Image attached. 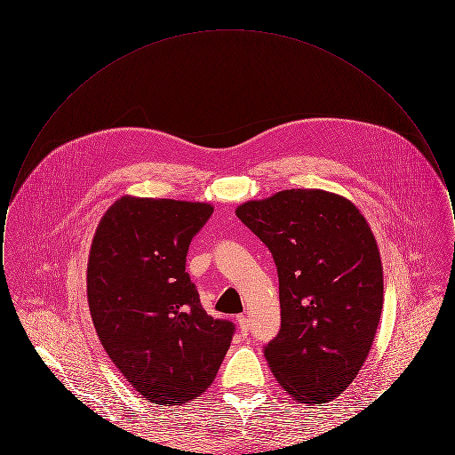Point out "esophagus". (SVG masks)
Returning a JSON list of instances; mask_svg holds the SVG:
<instances>
[{
	"label": "esophagus",
	"instance_id": "esophagus-1",
	"mask_svg": "<svg viewBox=\"0 0 455 455\" xmlns=\"http://www.w3.org/2000/svg\"><path fill=\"white\" fill-rule=\"evenodd\" d=\"M237 325H238V331H240V334L242 336H247V332H249V321H247V317L245 315H237Z\"/></svg>",
	"mask_w": 455,
	"mask_h": 455
}]
</instances>
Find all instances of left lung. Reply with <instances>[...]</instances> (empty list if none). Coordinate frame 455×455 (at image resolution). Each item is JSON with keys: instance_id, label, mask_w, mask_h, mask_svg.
<instances>
[{"instance_id": "1", "label": "left lung", "mask_w": 455, "mask_h": 455, "mask_svg": "<svg viewBox=\"0 0 455 455\" xmlns=\"http://www.w3.org/2000/svg\"><path fill=\"white\" fill-rule=\"evenodd\" d=\"M273 254L282 329L264 356L283 389L324 404L367 360L384 302L377 242L358 208L321 189H286L237 208Z\"/></svg>"}]
</instances>
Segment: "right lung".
Returning <instances> with one entry per match:
<instances>
[{
	"mask_svg": "<svg viewBox=\"0 0 455 455\" xmlns=\"http://www.w3.org/2000/svg\"><path fill=\"white\" fill-rule=\"evenodd\" d=\"M213 215L206 203L121 197L90 249L92 321L108 358L153 404L180 406L217 377L235 324L213 319L186 271L189 243Z\"/></svg>",
	"mask_w": 455,
	"mask_h": 455,
	"instance_id": "obj_1",
	"label": "right lung"
}]
</instances>
